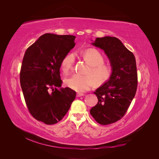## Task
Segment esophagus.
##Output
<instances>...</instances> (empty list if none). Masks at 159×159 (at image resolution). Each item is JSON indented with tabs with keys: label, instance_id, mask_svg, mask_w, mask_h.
<instances>
[{
	"label": "esophagus",
	"instance_id": "1",
	"mask_svg": "<svg viewBox=\"0 0 159 159\" xmlns=\"http://www.w3.org/2000/svg\"><path fill=\"white\" fill-rule=\"evenodd\" d=\"M85 95V94H84V93H77V97L78 98H79V97H81V96H84Z\"/></svg>",
	"mask_w": 159,
	"mask_h": 159
}]
</instances>
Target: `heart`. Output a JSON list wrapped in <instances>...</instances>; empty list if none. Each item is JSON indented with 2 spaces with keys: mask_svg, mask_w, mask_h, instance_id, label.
Returning <instances> with one entry per match:
<instances>
[{
  "mask_svg": "<svg viewBox=\"0 0 159 159\" xmlns=\"http://www.w3.org/2000/svg\"><path fill=\"white\" fill-rule=\"evenodd\" d=\"M82 56L91 66L88 74L82 75L74 74L65 80V84L68 88L78 92L88 91L95 85V81L98 84H104L111 78L112 68L104 64L105 59L102 53L94 48H89L82 52ZM75 61L74 53L69 52L61 60V69L65 74H68L73 69Z\"/></svg>",
  "mask_w": 159,
  "mask_h": 159,
  "instance_id": "b5f03b06",
  "label": "heart"
}]
</instances>
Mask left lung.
<instances>
[{
  "instance_id": "left-lung-1",
  "label": "left lung",
  "mask_w": 159,
  "mask_h": 159,
  "mask_svg": "<svg viewBox=\"0 0 159 159\" xmlns=\"http://www.w3.org/2000/svg\"><path fill=\"white\" fill-rule=\"evenodd\" d=\"M92 44L104 51L112 68L111 78L94 92L98 102L90 110L95 121L105 125L121 119L135 95L136 60L133 53L115 37L97 38Z\"/></svg>"
}]
</instances>
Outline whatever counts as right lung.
I'll list each match as a JSON object with an SVG mask.
<instances>
[{"mask_svg":"<svg viewBox=\"0 0 159 159\" xmlns=\"http://www.w3.org/2000/svg\"><path fill=\"white\" fill-rule=\"evenodd\" d=\"M75 38L44 34L24 56L20 73L24 98L33 117L45 124L61 120L75 98V91L61 88L60 73L61 60L75 46Z\"/></svg>","mask_w":159,"mask_h":159,"instance_id":"right-lung-1","label":"right lung"}]
</instances>
